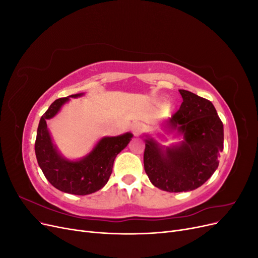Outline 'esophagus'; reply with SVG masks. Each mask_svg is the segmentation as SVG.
<instances>
[{
    "label": "esophagus",
    "mask_w": 258,
    "mask_h": 258,
    "mask_svg": "<svg viewBox=\"0 0 258 258\" xmlns=\"http://www.w3.org/2000/svg\"><path fill=\"white\" fill-rule=\"evenodd\" d=\"M143 127L141 126V124H136V126L134 127V134L136 137H140L142 134H143Z\"/></svg>",
    "instance_id": "obj_1"
}]
</instances>
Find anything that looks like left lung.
Masks as SVG:
<instances>
[{
	"instance_id": "obj_1",
	"label": "left lung",
	"mask_w": 258,
	"mask_h": 258,
	"mask_svg": "<svg viewBox=\"0 0 258 258\" xmlns=\"http://www.w3.org/2000/svg\"><path fill=\"white\" fill-rule=\"evenodd\" d=\"M183 102L167 126L183 141L161 146L145 140L144 169L152 184L169 192L194 190L205 184L218 167L224 148L223 122L211 101L179 89Z\"/></svg>"
}]
</instances>
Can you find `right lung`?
Instances as JSON below:
<instances>
[{"label": "right lung", "mask_w": 258, "mask_h": 258, "mask_svg": "<svg viewBox=\"0 0 258 258\" xmlns=\"http://www.w3.org/2000/svg\"><path fill=\"white\" fill-rule=\"evenodd\" d=\"M83 95L76 93L52 102L41 117L35 140L38 166L48 182L61 191L80 196L95 192L107 183L116 156L128 145L132 138L130 132L117 137H104L87 156L80 160L72 161L62 157L51 141L46 121L52 118L70 98Z\"/></svg>", "instance_id": "1"}]
</instances>
